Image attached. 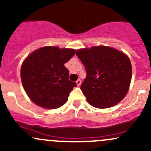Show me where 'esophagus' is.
<instances>
[{
    "instance_id": "1",
    "label": "esophagus",
    "mask_w": 151,
    "mask_h": 151,
    "mask_svg": "<svg viewBox=\"0 0 151 151\" xmlns=\"http://www.w3.org/2000/svg\"><path fill=\"white\" fill-rule=\"evenodd\" d=\"M76 84H77V86H80V85H81V80H77V81H76Z\"/></svg>"
}]
</instances>
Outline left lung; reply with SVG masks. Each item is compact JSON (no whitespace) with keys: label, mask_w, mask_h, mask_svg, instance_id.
Returning <instances> with one entry per match:
<instances>
[{"label":"left lung","mask_w":151,"mask_h":151,"mask_svg":"<svg viewBox=\"0 0 151 151\" xmlns=\"http://www.w3.org/2000/svg\"><path fill=\"white\" fill-rule=\"evenodd\" d=\"M76 55L86 70L87 77L80 88L88 102L104 109L122 101L129 91L132 76L127 55L103 45L79 49Z\"/></svg>","instance_id":"8db88e82"}]
</instances>
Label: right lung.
<instances>
[{
    "mask_svg": "<svg viewBox=\"0 0 151 151\" xmlns=\"http://www.w3.org/2000/svg\"><path fill=\"white\" fill-rule=\"evenodd\" d=\"M74 54V49L47 46L36 50L23 60L22 84L35 104L45 109H57L66 102L77 84L68 80V70L64 64Z\"/></svg>",
    "mask_w": 151,
    "mask_h": 151,
    "instance_id": "1",
    "label": "right lung"
}]
</instances>
